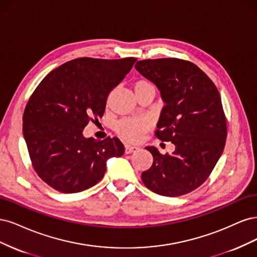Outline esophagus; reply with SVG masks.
I'll return each instance as SVG.
<instances>
[{"mask_svg": "<svg viewBox=\"0 0 257 257\" xmlns=\"http://www.w3.org/2000/svg\"><path fill=\"white\" fill-rule=\"evenodd\" d=\"M137 151H139V147H137V146H131L129 144L125 145V153L126 154H132V153H136Z\"/></svg>", "mask_w": 257, "mask_h": 257, "instance_id": "esophagus-1", "label": "esophagus"}]
</instances>
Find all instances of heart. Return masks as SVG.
I'll return each instance as SVG.
<instances>
[{
	"label": "heart",
	"instance_id": "b5f03b06",
	"mask_svg": "<svg viewBox=\"0 0 257 257\" xmlns=\"http://www.w3.org/2000/svg\"><path fill=\"white\" fill-rule=\"evenodd\" d=\"M147 87H153L151 82L147 80H139L135 84V90ZM148 129H150V122L146 119L136 118L122 119L116 126L117 134L129 142H139Z\"/></svg>",
	"mask_w": 257,
	"mask_h": 257
}]
</instances>
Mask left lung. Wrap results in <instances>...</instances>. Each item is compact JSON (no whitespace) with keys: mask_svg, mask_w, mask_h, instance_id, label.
I'll return each mask as SVG.
<instances>
[{"mask_svg":"<svg viewBox=\"0 0 257 257\" xmlns=\"http://www.w3.org/2000/svg\"><path fill=\"white\" fill-rule=\"evenodd\" d=\"M136 69L156 84L165 103L156 137L175 145L172 155L146 147L154 162L142 173L143 183L163 196L187 194L205 183L224 150L227 127L219 90L189 61L143 60Z\"/></svg>","mask_w":257,"mask_h":257,"instance_id":"obj_1","label":"left lung"}]
</instances>
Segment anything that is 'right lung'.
Masks as SVG:
<instances>
[{"label":"right lung","mask_w":257,"mask_h":257,"mask_svg":"<svg viewBox=\"0 0 257 257\" xmlns=\"http://www.w3.org/2000/svg\"><path fill=\"white\" fill-rule=\"evenodd\" d=\"M136 61L80 57L38 84L23 113V137L33 168L47 185L63 193L84 191L102 179L107 159L125 153L117 138L86 139L83 129L103 116L107 96Z\"/></svg>","instance_id":"obj_1"}]
</instances>
